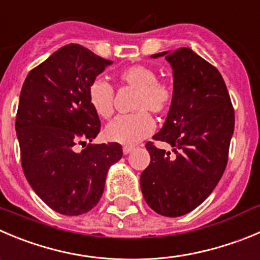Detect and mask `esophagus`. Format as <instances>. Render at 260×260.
<instances>
[{
	"label": "esophagus",
	"instance_id": "34e87169",
	"mask_svg": "<svg viewBox=\"0 0 260 260\" xmlns=\"http://www.w3.org/2000/svg\"><path fill=\"white\" fill-rule=\"evenodd\" d=\"M131 151H133V147L132 146H124V147H123V152H124L125 155L129 154Z\"/></svg>",
	"mask_w": 260,
	"mask_h": 260
}]
</instances>
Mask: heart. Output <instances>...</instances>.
Masks as SVG:
<instances>
[{"label":"heart","mask_w":260,"mask_h":260,"mask_svg":"<svg viewBox=\"0 0 260 260\" xmlns=\"http://www.w3.org/2000/svg\"><path fill=\"white\" fill-rule=\"evenodd\" d=\"M119 79L137 89L133 114L120 115L106 125L104 137L110 142L135 145L151 135L155 122L149 111L161 115L167 113L173 101V89L168 83L157 81L154 69L146 65H133L119 73ZM114 88L103 78H96L88 87V101L94 113L104 119L114 114Z\"/></svg>","instance_id":"heart-1"}]
</instances>
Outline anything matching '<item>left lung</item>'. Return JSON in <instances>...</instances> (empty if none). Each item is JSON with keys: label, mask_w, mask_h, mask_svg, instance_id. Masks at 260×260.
Wrapping results in <instances>:
<instances>
[{"label": "left lung", "mask_w": 260, "mask_h": 260, "mask_svg": "<svg viewBox=\"0 0 260 260\" xmlns=\"http://www.w3.org/2000/svg\"><path fill=\"white\" fill-rule=\"evenodd\" d=\"M173 68V101L154 136L174 154L147 142L150 164L141 173L145 201L154 212L179 217L198 208L222 178L235 128V111L222 75L191 48L160 52Z\"/></svg>", "instance_id": "8db88e82"}]
</instances>
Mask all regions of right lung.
<instances>
[{
  "mask_svg": "<svg viewBox=\"0 0 260 260\" xmlns=\"http://www.w3.org/2000/svg\"><path fill=\"white\" fill-rule=\"evenodd\" d=\"M111 62L70 43L31 69L21 88L15 129L23 172L60 214L81 215L96 207L109 168L123 156L116 142L91 144L101 123L88 87Z\"/></svg>",
  "mask_w": 260,
  "mask_h": 260,
  "instance_id": "obj_1",
  "label": "right lung"
}]
</instances>
